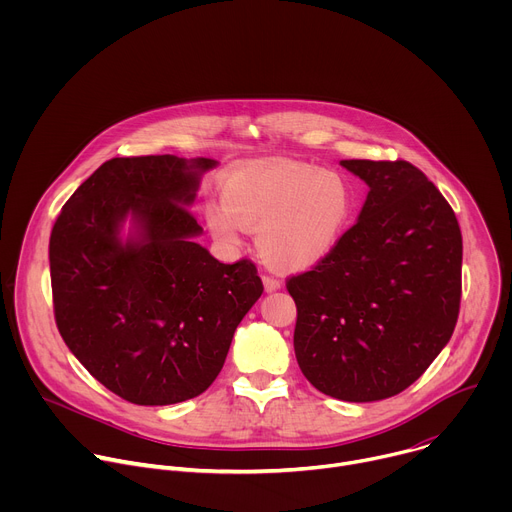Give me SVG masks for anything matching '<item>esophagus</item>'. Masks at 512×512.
<instances>
[{
  "instance_id": "34e87169",
  "label": "esophagus",
  "mask_w": 512,
  "mask_h": 512,
  "mask_svg": "<svg viewBox=\"0 0 512 512\" xmlns=\"http://www.w3.org/2000/svg\"><path fill=\"white\" fill-rule=\"evenodd\" d=\"M263 287H265V291H275L281 287V281L271 275H263Z\"/></svg>"
}]
</instances>
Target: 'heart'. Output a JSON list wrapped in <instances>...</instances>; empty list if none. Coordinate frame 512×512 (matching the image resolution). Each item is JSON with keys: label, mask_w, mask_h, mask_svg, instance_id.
<instances>
[{"label": "heart", "mask_w": 512, "mask_h": 512, "mask_svg": "<svg viewBox=\"0 0 512 512\" xmlns=\"http://www.w3.org/2000/svg\"><path fill=\"white\" fill-rule=\"evenodd\" d=\"M221 206L204 212L210 233L239 243L241 229L257 233L261 257L283 271H302L344 237L356 208L352 182L302 162L253 164L235 170L221 186Z\"/></svg>", "instance_id": "b5f03b06"}]
</instances>
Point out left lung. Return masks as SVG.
I'll return each mask as SVG.
<instances>
[{
  "label": "left lung",
  "mask_w": 512,
  "mask_h": 512,
  "mask_svg": "<svg viewBox=\"0 0 512 512\" xmlns=\"http://www.w3.org/2000/svg\"><path fill=\"white\" fill-rule=\"evenodd\" d=\"M367 182L358 221L310 271L291 275L296 358L324 395L369 403L413 385L450 342L462 298L458 218L405 160H342Z\"/></svg>",
  "instance_id": "left-lung-1"
}]
</instances>
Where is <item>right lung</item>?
<instances>
[{"label": "right lung", "instance_id": "1", "mask_svg": "<svg viewBox=\"0 0 512 512\" xmlns=\"http://www.w3.org/2000/svg\"><path fill=\"white\" fill-rule=\"evenodd\" d=\"M208 158H113L62 206L50 235L58 332L83 367L135 405L204 393L263 283L255 263L216 261L194 243L186 206ZM127 215L134 235L123 242Z\"/></svg>", "mask_w": 512, "mask_h": 512}]
</instances>
